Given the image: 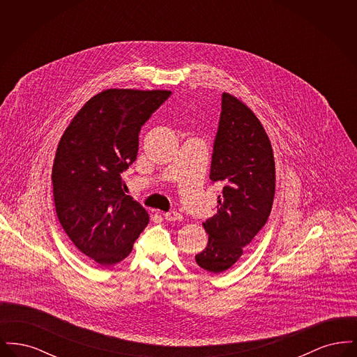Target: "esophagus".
Segmentation results:
<instances>
[{
	"mask_svg": "<svg viewBox=\"0 0 357 357\" xmlns=\"http://www.w3.org/2000/svg\"><path fill=\"white\" fill-rule=\"evenodd\" d=\"M163 217H165L166 221L170 222L181 221L182 220V215L178 211H169V213L163 214Z\"/></svg>",
	"mask_w": 357,
	"mask_h": 357,
	"instance_id": "obj_1",
	"label": "esophagus"
}]
</instances>
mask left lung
<instances>
[{
  "instance_id": "obj_1",
  "label": "left lung",
  "mask_w": 357,
  "mask_h": 357,
  "mask_svg": "<svg viewBox=\"0 0 357 357\" xmlns=\"http://www.w3.org/2000/svg\"><path fill=\"white\" fill-rule=\"evenodd\" d=\"M221 108L210 179L223 188L215 214L204 222L207 246L195 255L214 274L230 269L265 226L275 190L272 144L261 121L229 93H222Z\"/></svg>"
}]
</instances>
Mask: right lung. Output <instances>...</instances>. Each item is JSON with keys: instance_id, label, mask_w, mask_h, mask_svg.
Wrapping results in <instances>:
<instances>
[{"instance_id": "add662e5", "label": "right lung", "mask_w": 357, "mask_h": 357, "mask_svg": "<svg viewBox=\"0 0 357 357\" xmlns=\"http://www.w3.org/2000/svg\"><path fill=\"white\" fill-rule=\"evenodd\" d=\"M170 91L107 89L85 102L61 136L52 169L57 218L83 255L111 266L131 253L150 221L126 195L142 126Z\"/></svg>"}]
</instances>
